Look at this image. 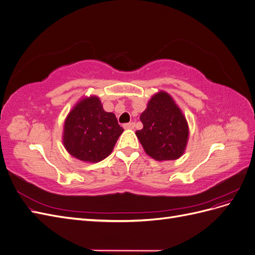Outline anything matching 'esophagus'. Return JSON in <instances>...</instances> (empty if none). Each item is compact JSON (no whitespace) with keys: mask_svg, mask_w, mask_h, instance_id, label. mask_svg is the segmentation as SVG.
<instances>
[{"mask_svg":"<svg viewBox=\"0 0 255 255\" xmlns=\"http://www.w3.org/2000/svg\"><path fill=\"white\" fill-rule=\"evenodd\" d=\"M123 128H125L126 129H133L135 128V123L134 122L126 123V125H123Z\"/></svg>","mask_w":255,"mask_h":255,"instance_id":"esophagus-1","label":"esophagus"}]
</instances>
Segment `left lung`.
Here are the masks:
<instances>
[{
	"mask_svg": "<svg viewBox=\"0 0 255 255\" xmlns=\"http://www.w3.org/2000/svg\"><path fill=\"white\" fill-rule=\"evenodd\" d=\"M143 128L136 130L144 152L155 160L180 158L186 149L189 128L186 118L170 95H154L140 115Z\"/></svg>",
	"mask_w": 255,
	"mask_h": 255,
	"instance_id": "left-lung-1",
	"label": "left lung"
}]
</instances>
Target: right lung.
Returning <instances> with one entry per match:
<instances>
[{
	"label": "right lung",
	"mask_w": 255,
	"mask_h": 255,
	"mask_svg": "<svg viewBox=\"0 0 255 255\" xmlns=\"http://www.w3.org/2000/svg\"><path fill=\"white\" fill-rule=\"evenodd\" d=\"M123 128L115 114L103 110L96 96L84 98L68 114L63 142L72 156L86 163H98L112 153Z\"/></svg>",
	"instance_id": "1"
}]
</instances>
